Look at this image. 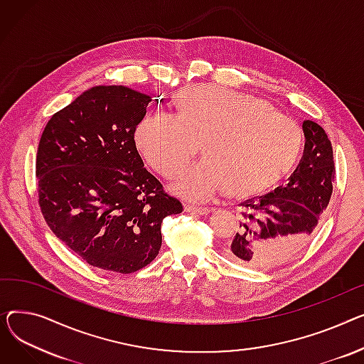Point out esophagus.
Listing matches in <instances>:
<instances>
[{"label": "esophagus", "instance_id": "1", "mask_svg": "<svg viewBox=\"0 0 364 364\" xmlns=\"http://www.w3.org/2000/svg\"><path fill=\"white\" fill-rule=\"evenodd\" d=\"M185 210L188 213H196V215H208L211 211V208L208 207H201V205H192V204H186Z\"/></svg>", "mask_w": 364, "mask_h": 364}]
</instances>
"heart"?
<instances>
[{
    "instance_id": "heart-1",
    "label": "heart",
    "mask_w": 364,
    "mask_h": 364,
    "mask_svg": "<svg viewBox=\"0 0 364 364\" xmlns=\"http://www.w3.org/2000/svg\"><path fill=\"white\" fill-rule=\"evenodd\" d=\"M200 141L205 156L172 183L176 194L194 201L228 188L233 196H251L273 185L300 156L303 132L266 100L210 85L182 90L176 114L146 113L135 129L141 154L167 178L182 172Z\"/></svg>"
}]
</instances>
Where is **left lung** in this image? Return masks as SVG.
<instances>
[{
    "label": "left lung",
    "instance_id": "left-lung-1",
    "mask_svg": "<svg viewBox=\"0 0 364 364\" xmlns=\"http://www.w3.org/2000/svg\"><path fill=\"white\" fill-rule=\"evenodd\" d=\"M304 153L287 183L241 203L240 229L226 255L247 267L272 269L291 260L313 238L335 178L332 144L322 126L303 122Z\"/></svg>",
    "mask_w": 364,
    "mask_h": 364
}]
</instances>
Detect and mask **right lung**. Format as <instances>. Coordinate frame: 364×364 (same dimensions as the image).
Segmentation results:
<instances>
[{"instance_id": "right-lung-1", "label": "right lung", "mask_w": 364, "mask_h": 364, "mask_svg": "<svg viewBox=\"0 0 364 364\" xmlns=\"http://www.w3.org/2000/svg\"><path fill=\"white\" fill-rule=\"evenodd\" d=\"M151 97L94 87L57 112L36 154L41 211L55 237L94 267L132 273L161 247V222L179 200L144 167L135 129Z\"/></svg>"}]
</instances>
